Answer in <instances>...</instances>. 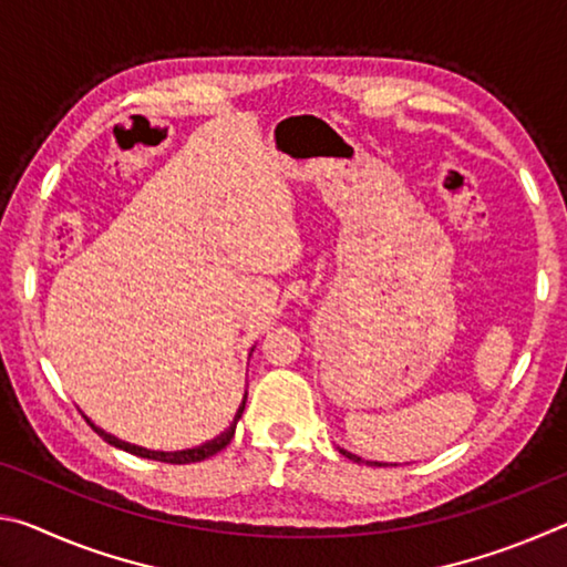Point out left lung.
<instances>
[{"mask_svg":"<svg viewBox=\"0 0 567 567\" xmlns=\"http://www.w3.org/2000/svg\"><path fill=\"white\" fill-rule=\"evenodd\" d=\"M340 453H342L344 457H350V460H358V463H360V457H358V455H352V453H348V450H340ZM375 465H382V463H375Z\"/></svg>","mask_w":567,"mask_h":567,"instance_id":"obj_1","label":"left lung"}]
</instances>
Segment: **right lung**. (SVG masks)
Segmentation results:
<instances>
[{
    "mask_svg": "<svg viewBox=\"0 0 567 567\" xmlns=\"http://www.w3.org/2000/svg\"><path fill=\"white\" fill-rule=\"evenodd\" d=\"M245 400H247V395H245ZM245 400H243V405L237 408V412H235V420L229 422V427L225 430V433H219L217 437L207 440V443L197 445V447H189V450H177V453H162V450H147V447H140V445L124 443V440L114 437V435H110V433H104V430H102V427H97V425H94V422H92L87 415H84V420L90 422V427H92L94 433H97V435L104 440V443H110V445H114V447H120V450H127V453H132V455H140V457H147V460H159V463L187 465V463H199V460H205V457H213V455H217V453H219V450H223V447H227V445H229V440L235 437L237 420L243 417Z\"/></svg>",
    "mask_w": 567,
    "mask_h": 567,
    "instance_id": "obj_1",
    "label": "right lung"
}]
</instances>
